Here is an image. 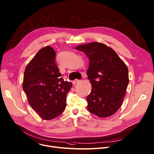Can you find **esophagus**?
Here are the masks:
<instances>
[{
    "mask_svg": "<svg viewBox=\"0 0 154 154\" xmlns=\"http://www.w3.org/2000/svg\"><path fill=\"white\" fill-rule=\"evenodd\" d=\"M79 81H80V80H77V79H76V80H74V81H73V82H72V84H74V85H75V84H77V82H79Z\"/></svg>",
    "mask_w": 154,
    "mask_h": 154,
    "instance_id": "esophagus-1",
    "label": "esophagus"
}]
</instances>
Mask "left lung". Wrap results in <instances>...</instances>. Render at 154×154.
<instances>
[{
  "label": "left lung",
  "mask_w": 154,
  "mask_h": 154,
  "mask_svg": "<svg viewBox=\"0 0 154 154\" xmlns=\"http://www.w3.org/2000/svg\"><path fill=\"white\" fill-rule=\"evenodd\" d=\"M75 48L89 59L87 75L92 91L87 97L88 111L99 117L113 115L122 105L129 82L127 66L114 50L103 44L91 42Z\"/></svg>",
  "instance_id": "left-lung-1"
}]
</instances>
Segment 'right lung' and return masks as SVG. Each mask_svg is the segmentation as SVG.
Instances as JSON below:
<instances>
[{"label":"right lung","mask_w":154,"mask_h":154,"mask_svg":"<svg viewBox=\"0 0 154 154\" xmlns=\"http://www.w3.org/2000/svg\"><path fill=\"white\" fill-rule=\"evenodd\" d=\"M50 46L39 50L26 68L23 89L28 102L44 120H51L63 112L72 84L64 81Z\"/></svg>","instance_id":"right-lung-1"}]
</instances>
